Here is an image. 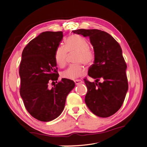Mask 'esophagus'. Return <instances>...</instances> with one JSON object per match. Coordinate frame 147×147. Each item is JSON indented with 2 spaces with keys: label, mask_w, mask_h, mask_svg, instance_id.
<instances>
[{
  "label": "esophagus",
  "mask_w": 147,
  "mask_h": 147,
  "mask_svg": "<svg viewBox=\"0 0 147 147\" xmlns=\"http://www.w3.org/2000/svg\"><path fill=\"white\" fill-rule=\"evenodd\" d=\"M74 82L76 84H79L80 83H83V81L80 80H74Z\"/></svg>",
  "instance_id": "34e87169"
}]
</instances>
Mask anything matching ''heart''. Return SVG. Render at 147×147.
<instances>
[{
  "mask_svg": "<svg viewBox=\"0 0 147 147\" xmlns=\"http://www.w3.org/2000/svg\"><path fill=\"white\" fill-rule=\"evenodd\" d=\"M77 51L75 63H83L86 65L91 64L95 59V53L92 48L89 47V43L85 38L78 35L70 36L65 42V47L59 46L56 48L55 55L56 63L60 67H64L66 64L67 53ZM85 69L80 64L70 65L63 71L62 77L64 78L74 80L82 76Z\"/></svg>",
  "mask_w": 147,
  "mask_h": 147,
  "instance_id": "obj_1",
  "label": "heart"
}]
</instances>
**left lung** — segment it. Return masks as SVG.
<instances>
[{
    "mask_svg": "<svg viewBox=\"0 0 147 147\" xmlns=\"http://www.w3.org/2000/svg\"><path fill=\"white\" fill-rule=\"evenodd\" d=\"M72 32L90 37L95 53L88 75L96 79V82L84 80L88 88L85 103L96 116H112L121 108L128 90L127 65L121 48L112 35L104 31L81 29ZM100 79L103 82H99Z\"/></svg>",
    "mask_w": 147,
    "mask_h": 147,
    "instance_id": "left-lung-1",
    "label": "left lung"
}]
</instances>
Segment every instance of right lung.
<instances>
[{
	"mask_svg": "<svg viewBox=\"0 0 147 147\" xmlns=\"http://www.w3.org/2000/svg\"><path fill=\"white\" fill-rule=\"evenodd\" d=\"M63 38L62 31L42 32L22 53L20 95L28 112L41 121H50L59 116L67 96L75 85L71 80L63 78L51 89L48 87L49 83L59 77L55 55Z\"/></svg>",
	"mask_w": 147,
	"mask_h": 147,
	"instance_id": "right-lung-1",
	"label": "right lung"
}]
</instances>
